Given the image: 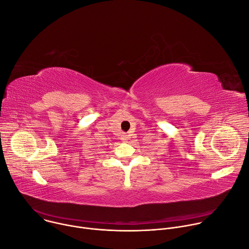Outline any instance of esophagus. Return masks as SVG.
<instances>
[{
  "mask_svg": "<svg viewBox=\"0 0 249 249\" xmlns=\"http://www.w3.org/2000/svg\"><path fill=\"white\" fill-rule=\"evenodd\" d=\"M127 139H128V138H127V135H122V136H121V140H122L123 142H126Z\"/></svg>",
  "mask_w": 249,
  "mask_h": 249,
  "instance_id": "1",
  "label": "esophagus"
}]
</instances>
